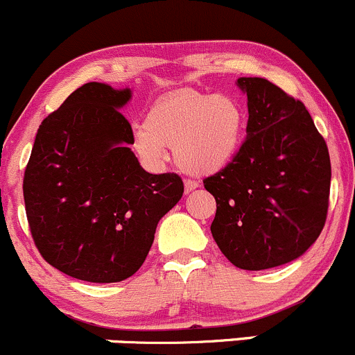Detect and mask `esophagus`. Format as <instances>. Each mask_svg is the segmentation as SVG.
<instances>
[{"instance_id":"esophagus-1","label":"esophagus","mask_w":355,"mask_h":355,"mask_svg":"<svg viewBox=\"0 0 355 355\" xmlns=\"http://www.w3.org/2000/svg\"><path fill=\"white\" fill-rule=\"evenodd\" d=\"M198 184L196 180H185V193H190L192 190H196Z\"/></svg>"}]
</instances>
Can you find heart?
I'll list each match as a JSON object with an SVG mask.
<instances>
[{
    "mask_svg": "<svg viewBox=\"0 0 355 355\" xmlns=\"http://www.w3.org/2000/svg\"><path fill=\"white\" fill-rule=\"evenodd\" d=\"M244 130V112L231 96L196 89L159 97L146 123L135 124L136 153L151 165H163L168 146L175 162L193 175H212L234 159Z\"/></svg>",
    "mask_w": 355,
    "mask_h": 355,
    "instance_id": "obj_1",
    "label": "heart"
}]
</instances>
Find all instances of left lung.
I'll return each mask as SVG.
<instances>
[{"mask_svg":"<svg viewBox=\"0 0 355 355\" xmlns=\"http://www.w3.org/2000/svg\"><path fill=\"white\" fill-rule=\"evenodd\" d=\"M237 85L248 96V136L204 187L217 202L210 231L222 254L259 271L300 258L320 236L332 168L303 103L261 77Z\"/></svg>","mask_w":355,"mask_h":355,"instance_id":"left-lung-1","label":"left lung"}]
</instances>
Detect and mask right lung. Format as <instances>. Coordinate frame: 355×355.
<instances>
[{
  "label": "right lung",
  "instance_id": "1",
  "mask_svg": "<svg viewBox=\"0 0 355 355\" xmlns=\"http://www.w3.org/2000/svg\"><path fill=\"white\" fill-rule=\"evenodd\" d=\"M131 89L87 83L38 128L23 178L26 219L58 271L116 283L145 263L159 219L184 196L177 173L153 175L131 151L119 109Z\"/></svg>",
  "mask_w": 355,
  "mask_h": 355
}]
</instances>
